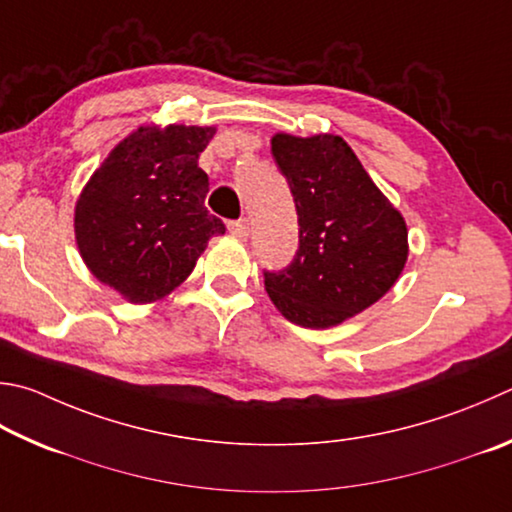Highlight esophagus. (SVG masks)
<instances>
[{
    "label": "esophagus",
    "mask_w": 512,
    "mask_h": 512,
    "mask_svg": "<svg viewBox=\"0 0 512 512\" xmlns=\"http://www.w3.org/2000/svg\"><path fill=\"white\" fill-rule=\"evenodd\" d=\"M228 230L235 235L237 239H246L250 235V224L248 219H237V221H228Z\"/></svg>",
    "instance_id": "obj_1"
}]
</instances>
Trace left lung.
Segmentation results:
<instances>
[{
  "mask_svg": "<svg viewBox=\"0 0 512 512\" xmlns=\"http://www.w3.org/2000/svg\"><path fill=\"white\" fill-rule=\"evenodd\" d=\"M273 159L291 188L300 244L282 271H264L286 320L327 329L378 302L407 262V226L340 136L275 134Z\"/></svg>",
  "mask_w": 512,
  "mask_h": 512,
  "instance_id": "obj_1",
  "label": "left lung"
}]
</instances>
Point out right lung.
Instances as JSON below:
<instances>
[{
    "mask_svg": "<svg viewBox=\"0 0 512 512\" xmlns=\"http://www.w3.org/2000/svg\"><path fill=\"white\" fill-rule=\"evenodd\" d=\"M212 127H141L118 143L76 203L80 255L129 302H154L192 273L224 221L206 208L199 167Z\"/></svg>",
    "mask_w": 512,
    "mask_h": 512,
    "instance_id": "1",
    "label": "right lung"
}]
</instances>
